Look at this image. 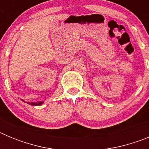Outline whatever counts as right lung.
Here are the masks:
<instances>
[{"instance_id": "right-lung-1", "label": "right lung", "mask_w": 149, "mask_h": 149, "mask_svg": "<svg viewBox=\"0 0 149 149\" xmlns=\"http://www.w3.org/2000/svg\"><path fill=\"white\" fill-rule=\"evenodd\" d=\"M22 101H24V102H25V101H24V100H22ZM27 104H29L32 105V106H39V105H42L43 103H44V101H38V102H31V103H30V102H26Z\"/></svg>"}]
</instances>
